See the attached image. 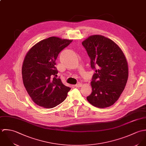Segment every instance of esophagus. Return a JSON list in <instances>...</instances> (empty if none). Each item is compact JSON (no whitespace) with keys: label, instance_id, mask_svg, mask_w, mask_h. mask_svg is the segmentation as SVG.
<instances>
[{"label":"esophagus","instance_id":"esophagus-1","mask_svg":"<svg viewBox=\"0 0 146 146\" xmlns=\"http://www.w3.org/2000/svg\"><path fill=\"white\" fill-rule=\"evenodd\" d=\"M75 86H76V87H77V88L81 87V86H82V84H81V83H78L77 84H76V85H75Z\"/></svg>","mask_w":146,"mask_h":146}]
</instances>
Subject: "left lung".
Returning <instances> with one entry per match:
<instances>
[{
  "mask_svg": "<svg viewBox=\"0 0 146 146\" xmlns=\"http://www.w3.org/2000/svg\"><path fill=\"white\" fill-rule=\"evenodd\" d=\"M82 44L95 71L91 82L92 91L87 100L96 107H110L126 86L129 73L126 58L116 43L103 35H91Z\"/></svg>",
  "mask_w": 146,
  "mask_h": 146,
  "instance_id": "1",
  "label": "left lung"
}]
</instances>
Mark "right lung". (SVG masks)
<instances>
[{"label": "right lung", "mask_w": 146, "mask_h": 146, "mask_svg": "<svg viewBox=\"0 0 146 146\" xmlns=\"http://www.w3.org/2000/svg\"><path fill=\"white\" fill-rule=\"evenodd\" d=\"M73 40L51 36L33 46L26 55L22 67L24 86L38 106L52 108L62 103L71 89L57 78L55 67L58 54Z\"/></svg>", "instance_id": "1"}]
</instances>
